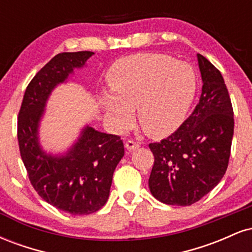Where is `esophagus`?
<instances>
[{"instance_id": "esophagus-1", "label": "esophagus", "mask_w": 252, "mask_h": 252, "mask_svg": "<svg viewBox=\"0 0 252 252\" xmlns=\"http://www.w3.org/2000/svg\"><path fill=\"white\" fill-rule=\"evenodd\" d=\"M140 146H141V143L138 142V141H135V140H128L126 142V148L128 149L129 152L137 149Z\"/></svg>"}]
</instances>
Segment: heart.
<instances>
[{
    "mask_svg": "<svg viewBox=\"0 0 252 252\" xmlns=\"http://www.w3.org/2000/svg\"><path fill=\"white\" fill-rule=\"evenodd\" d=\"M102 104L117 129L128 126L131 108L150 135H163L180 126L198 91L192 65L164 54L146 53L121 58L110 66Z\"/></svg>",
    "mask_w": 252,
    "mask_h": 252,
    "instance_id": "1",
    "label": "heart"
}]
</instances>
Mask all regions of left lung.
Listing matches in <instances>:
<instances>
[{
  "mask_svg": "<svg viewBox=\"0 0 252 252\" xmlns=\"http://www.w3.org/2000/svg\"><path fill=\"white\" fill-rule=\"evenodd\" d=\"M198 62L204 85L195 109L168 137L149 143L150 192L167 205L200 200L220 182L230 160L235 128L230 94L220 71L201 54Z\"/></svg>",
  "mask_w": 252,
  "mask_h": 252,
  "instance_id": "1",
  "label": "left lung"
}]
</instances>
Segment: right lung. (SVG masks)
Here are the masks:
<instances>
[{
	"instance_id": "1",
	"label": "right lung",
	"mask_w": 252,
	"mask_h": 252,
	"mask_svg": "<svg viewBox=\"0 0 252 252\" xmlns=\"http://www.w3.org/2000/svg\"><path fill=\"white\" fill-rule=\"evenodd\" d=\"M92 54L65 52L52 58L28 84L17 116L20 155L32 186L43 200L73 216L97 212L108 201L112 175L124 155L123 141L86 126L67 155L53 158L40 149L37 126L54 86Z\"/></svg>"
}]
</instances>
